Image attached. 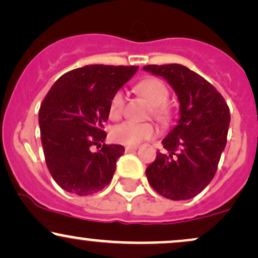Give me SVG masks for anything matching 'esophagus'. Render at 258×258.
I'll list each match as a JSON object with an SVG mask.
<instances>
[{
  "label": "esophagus",
  "instance_id": "obj_1",
  "mask_svg": "<svg viewBox=\"0 0 258 258\" xmlns=\"http://www.w3.org/2000/svg\"><path fill=\"white\" fill-rule=\"evenodd\" d=\"M137 149H138V147H126L125 151L126 153H133V151H136Z\"/></svg>",
  "mask_w": 258,
  "mask_h": 258
}]
</instances>
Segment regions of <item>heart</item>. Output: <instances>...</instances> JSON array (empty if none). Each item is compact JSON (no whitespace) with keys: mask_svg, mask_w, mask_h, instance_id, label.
<instances>
[{"mask_svg":"<svg viewBox=\"0 0 258 258\" xmlns=\"http://www.w3.org/2000/svg\"><path fill=\"white\" fill-rule=\"evenodd\" d=\"M139 94L153 107V114L161 122L168 121L170 111L167 108V101L169 98V90L161 79L149 78L143 80L137 86ZM125 107V95L122 91H117L113 95L109 103V115L111 119L121 116ZM157 131L151 123H136L132 121H125L114 126L110 131L111 139L119 144L127 147H136L142 142L156 137Z\"/></svg>","mask_w":258,"mask_h":258,"instance_id":"1","label":"heart"}]
</instances>
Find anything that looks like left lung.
Masks as SVG:
<instances>
[{
	"label": "left lung",
	"mask_w": 258,
	"mask_h": 258,
	"mask_svg": "<svg viewBox=\"0 0 258 258\" xmlns=\"http://www.w3.org/2000/svg\"><path fill=\"white\" fill-rule=\"evenodd\" d=\"M143 70L163 77L179 101L178 123L162 141L168 154L149 164V184L161 196L185 201L197 196L215 175L227 143L228 105L209 82L182 64H149Z\"/></svg>",
	"instance_id": "left-lung-1"
}]
</instances>
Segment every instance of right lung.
<instances>
[{
  "label": "right lung",
  "instance_id": "add662e5",
  "mask_svg": "<svg viewBox=\"0 0 258 258\" xmlns=\"http://www.w3.org/2000/svg\"><path fill=\"white\" fill-rule=\"evenodd\" d=\"M137 71L104 64L77 68L61 76L43 99L38 121L45 163L64 191L88 196L111 181L125 148L103 144L96 153L90 148L105 141L110 99Z\"/></svg>",
  "mask_w": 258,
  "mask_h": 258
}]
</instances>
